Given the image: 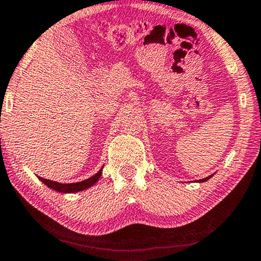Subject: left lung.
<instances>
[{
    "instance_id": "left-lung-1",
    "label": "left lung",
    "mask_w": 261,
    "mask_h": 261,
    "mask_svg": "<svg viewBox=\"0 0 261 261\" xmlns=\"http://www.w3.org/2000/svg\"><path fill=\"white\" fill-rule=\"evenodd\" d=\"M212 177H213V174H212V176L206 177V178H203V179H199V180H198V183H202V181H206L208 179H210V178H212Z\"/></svg>"
}]
</instances>
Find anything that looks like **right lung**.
Here are the masks:
<instances>
[{
	"instance_id": "1",
	"label": "right lung",
	"mask_w": 261,
	"mask_h": 261,
	"mask_svg": "<svg viewBox=\"0 0 261 261\" xmlns=\"http://www.w3.org/2000/svg\"><path fill=\"white\" fill-rule=\"evenodd\" d=\"M102 170H103V166L102 169L99 170L97 173L94 174L92 177L88 178V179L85 180L77 181V183H58V181L45 179V178H41V177H39V179H40L45 185H47L48 188L53 189V190L62 192V194H73V192L83 191L85 189H89L90 187H92V185L99 179V177H101Z\"/></svg>"
}]
</instances>
